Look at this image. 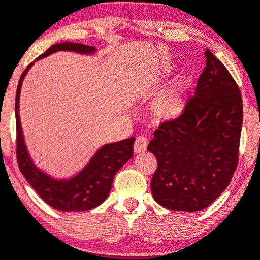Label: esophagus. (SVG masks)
Returning <instances> with one entry per match:
<instances>
[{"label":"esophagus","instance_id":"1","mask_svg":"<svg viewBox=\"0 0 260 260\" xmlns=\"http://www.w3.org/2000/svg\"><path fill=\"white\" fill-rule=\"evenodd\" d=\"M147 145H148L147 138H146L145 136H138V137L136 138L135 146H133V147H135L136 152L140 153V152H143V151H146Z\"/></svg>","mask_w":260,"mask_h":260}]
</instances>
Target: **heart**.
Here are the masks:
<instances>
[{
  "label": "heart",
  "mask_w": 260,
  "mask_h": 260,
  "mask_svg": "<svg viewBox=\"0 0 260 260\" xmlns=\"http://www.w3.org/2000/svg\"><path fill=\"white\" fill-rule=\"evenodd\" d=\"M181 107H183V100H181L180 91L170 90L165 95L158 98L153 109H155L156 114L160 117H173L180 112Z\"/></svg>",
  "instance_id": "heart-1"
}]
</instances>
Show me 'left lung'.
Listing matches in <instances>:
<instances>
[{"label":"left lung","mask_w":260,"mask_h":260,"mask_svg":"<svg viewBox=\"0 0 260 260\" xmlns=\"http://www.w3.org/2000/svg\"><path fill=\"white\" fill-rule=\"evenodd\" d=\"M196 94L165 120L147 150L157 158L151 180L156 202L171 211H202L230 184L239 161L243 99L234 77L211 50Z\"/></svg>","instance_id":"8db88e82"}]
</instances>
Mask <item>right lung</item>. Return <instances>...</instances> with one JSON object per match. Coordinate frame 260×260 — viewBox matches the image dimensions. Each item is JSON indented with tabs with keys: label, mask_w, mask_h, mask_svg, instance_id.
Here are the masks:
<instances>
[{
	"label": "right lung",
	"mask_w": 260,
	"mask_h": 260,
	"mask_svg": "<svg viewBox=\"0 0 260 260\" xmlns=\"http://www.w3.org/2000/svg\"><path fill=\"white\" fill-rule=\"evenodd\" d=\"M58 50H71L79 53H92L94 47L80 43H58L45 50L39 58L47 57ZM32 64V63H31ZM26 67L20 77L15 100V114H16V158L19 169L34 190L47 205L55 210L64 212L74 211H89L102 205L108 198L112 189L113 179L117 171L133 156L135 137L105 145L95 153L86 168L70 180H54L38 170L31 162L22 137L19 117V98L24 76L30 66Z\"/></svg>",
	"instance_id": "right-lung-1"
}]
</instances>
